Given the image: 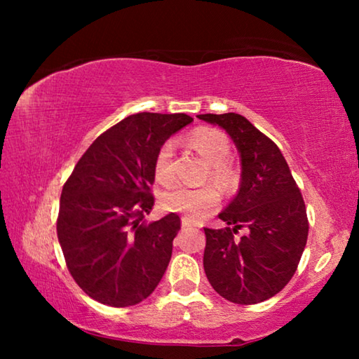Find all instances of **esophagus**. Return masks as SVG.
Returning a JSON list of instances; mask_svg holds the SVG:
<instances>
[{
    "mask_svg": "<svg viewBox=\"0 0 359 359\" xmlns=\"http://www.w3.org/2000/svg\"><path fill=\"white\" fill-rule=\"evenodd\" d=\"M191 226H194V223L190 220V218L182 217V228H191Z\"/></svg>",
    "mask_w": 359,
    "mask_h": 359,
    "instance_id": "1",
    "label": "esophagus"
}]
</instances>
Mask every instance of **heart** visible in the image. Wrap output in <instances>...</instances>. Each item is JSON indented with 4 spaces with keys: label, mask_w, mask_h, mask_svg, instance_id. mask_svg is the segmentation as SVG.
Returning a JSON list of instances; mask_svg holds the SVG:
<instances>
[{
    "label": "heart",
    "mask_w": 359,
    "mask_h": 359,
    "mask_svg": "<svg viewBox=\"0 0 359 359\" xmlns=\"http://www.w3.org/2000/svg\"><path fill=\"white\" fill-rule=\"evenodd\" d=\"M190 147L209 163L208 177L218 185L228 188L234 184L236 174L228 163L231 144L228 136L220 130L199 128L187 137ZM155 177L163 185L172 184L175 179L174 169V147L171 142H165L158 150L155 158ZM220 203V193L214 185L175 187L163 196V208L171 212H180L187 218L198 220Z\"/></svg>",
    "instance_id": "obj_1"
}]
</instances>
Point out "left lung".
Segmentation results:
<instances>
[{"label": "left lung", "mask_w": 359, "mask_h": 359, "mask_svg": "<svg viewBox=\"0 0 359 359\" xmlns=\"http://www.w3.org/2000/svg\"><path fill=\"white\" fill-rule=\"evenodd\" d=\"M228 133L241 154V187L218 218L204 228V271L218 294L234 304L276 296L294 276L307 242L306 204L280 149L239 114H201ZM245 231L241 238L235 236Z\"/></svg>", "instance_id": "8db88e82"}]
</instances>
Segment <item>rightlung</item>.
<instances>
[{
	"label": "right lung",
	"instance_id": "add662e5",
	"mask_svg": "<svg viewBox=\"0 0 359 359\" xmlns=\"http://www.w3.org/2000/svg\"><path fill=\"white\" fill-rule=\"evenodd\" d=\"M191 121L187 114L130 115L95 139L66 180L58 242L72 278L95 301L135 306L160 283L180 217L144 222L155 203V158Z\"/></svg>",
	"mask_w": 359,
	"mask_h": 359
}]
</instances>
